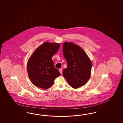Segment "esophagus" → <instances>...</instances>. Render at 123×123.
Instances as JSON below:
<instances>
[{"mask_svg":"<svg viewBox=\"0 0 123 123\" xmlns=\"http://www.w3.org/2000/svg\"><path fill=\"white\" fill-rule=\"evenodd\" d=\"M59 71L60 72V74H62V73H63V70H62V68H60L59 69Z\"/></svg>","mask_w":123,"mask_h":123,"instance_id":"esophagus-1","label":"esophagus"}]
</instances>
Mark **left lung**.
Instances as JSON below:
<instances>
[{
  "label": "left lung",
  "instance_id": "obj_1",
  "mask_svg": "<svg viewBox=\"0 0 123 123\" xmlns=\"http://www.w3.org/2000/svg\"><path fill=\"white\" fill-rule=\"evenodd\" d=\"M63 52L66 60L67 67L63 72L64 78L74 88L85 85L89 80L92 64L82 49L71 42H65Z\"/></svg>",
  "mask_w": 123,
  "mask_h": 123
}]
</instances>
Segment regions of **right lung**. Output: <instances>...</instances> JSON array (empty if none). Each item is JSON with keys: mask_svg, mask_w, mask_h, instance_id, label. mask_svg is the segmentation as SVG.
Here are the masks:
<instances>
[{"mask_svg": "<svg viewBox=\"0 0 123 123\" xmlns=\"http://www.w3.org/2000/svg\"><path fill=\"white\" fill-rule=\"evenodd\" d=\"M59 43L45 42L39 46L30 57L27 70L30 80L35 86L47 89L52 86L61 74L54 66L52 56L59 49Z\"/></svg>", "mask_w": 123, "mask_h": 123, "instance_id": "right-lung-1", "label": "right lung"}]
</instances>
